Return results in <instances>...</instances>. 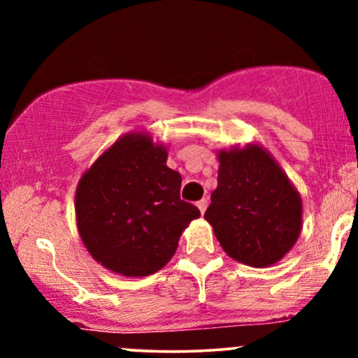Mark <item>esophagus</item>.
I'll return each instance as SVG.
<instances>
[{
	"label": "esophagus",
	"instance_id": "34e87169",
	"mask_svg": "<svg viewBox=\"0 0 358 358\" xmlns=\"http://www.w3.org/2000/svg\"><path fill=\"white\" fill-rule=\"evenodd\" d=\"M196 207H199V210L203 213V212H205V208H207V199L199 200V202H196Z\"/></svg>",
	"mask_w": 358,
	"mask_h": 358
}]
</instances>
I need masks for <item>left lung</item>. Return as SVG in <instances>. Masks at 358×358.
<instances>
[{
  "instance_id": "1",
  "label": "left lung",
  "mask_w": 358,
  "mask_h": 358,
  "mask_svg": "<svg viewBox=\"0 0 358 358\" xmlns=\"http://www.w3.org/2000/svg\"><path fill=\"white\" fill-rule=\"evenodd\" d=\"M205 220L222 249L254 268L278 262L301 232V199L261 146L220 151Z\"/></svg>"
}]
</instances>
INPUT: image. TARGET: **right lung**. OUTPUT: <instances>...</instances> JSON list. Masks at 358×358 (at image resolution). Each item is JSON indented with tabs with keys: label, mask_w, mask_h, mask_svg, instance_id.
Segmentation results:
<instances>
[{
	"label": "right lung",
	"mask_w": 358,
	"mask_h": 358,
	"mask_svg": "<svg viewBox=\"0 0 358 358\" xmlns=\"http://www.w3.org/2000/svg\"><path fill=\"white\" fill-rule=\"evenodd\" d=\"M146 134L117 139L77 187V227L90 256L124 276H150L170 261L200 210L180 199L182 176Z\"/></svg>",
	"instance_id": "1"
}]
</instances>
